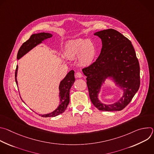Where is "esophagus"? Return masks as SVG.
Masks as SVG:
<instances>
[{
  "instance_id": "obj_1",
  "label": "esophagus",
  "mask_w": 154,
  "mask_h": 154,
  "mask_svg": "<svg viewBox=\"0 0 154 154\" xmlns=\"http://www.w3.org/2000/svg\"><path fill=\"white\" fill-rule=\"evenodd\" d=\"M75 77L77 78H82L83 77V75H82V74L80 72H77L75 74Z\"/></svg>"
}]
</instances>
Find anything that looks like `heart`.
<instances>
[{"instance_id": "1", "label": "heart", "mask_w": 154, "mask_h": 154, "mask_svg": "<svg viewBox=\"0 0 154 154\" xmlns=\"http://www.w3.org/2000/svg\"><path fill=\"white\" fill-rule=\"evenodd\" d=\"M96 54V46L90 40L77 39L71 41L65 50L66 56L71 59L79 58L80 63L83 66L91 64Z\"/></svg>"}]
</instances>
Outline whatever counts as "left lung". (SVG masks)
Listing matches in <instances>:
<instances>
[{"instance_id":"left-lung-1","label":"left lung","mask_w":154,"mask_h":154,"mask_svg":"<svg viewBox=\"0 0 154 154\" xmlns=\"http://www.w3.org/2000/svg\"><path fill=\"white\" fill-rule=\"evenodd\" d=\"M102 41L100 54L90 66L82 69L86 77L90 99L99 110L120 111L132 99L140 85V64L131 41L112 29L94 33ZM106 80L113 81L123 91L114 103L106 104L98 99Z\"/></svg>"}]
</instances>
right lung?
Segmentation results:
<instances>
[{
  "instance_id": "obj_1",
  "label": "right lung",
  "mask_w": 154,
  "mask_h": 154,
  "mask_svg": "<svg viewBox=\"0 0 154 154\" xmlns=\"http://www.w3.org/2000/svg\"><path fill=\"white\" fill-rule=\"evenodd\" d=\"M53 35L49 33L41 32L39 33H35L31 35L30 38L24 42L23 45L21 46L19 49L17 59V60L21 58L29 52L32 50L34 48L40 44L45 42L48 39L52 37ZM18 66L17 65L16 69L15 72V80L17 84L18 85L17 81V74ZM75 82L74 77V71L71 70L69 71L68 74L65 76V77L60 82L58 88H59V98L60 102L57 108L53 112L45 115H40L39 116L42 117H55L61 113H63L66 109L69 103V93L72 86L73 85ZM21 98V97H20ZM24 102V101H23Z\"/></svg>"
}]
</instances>
